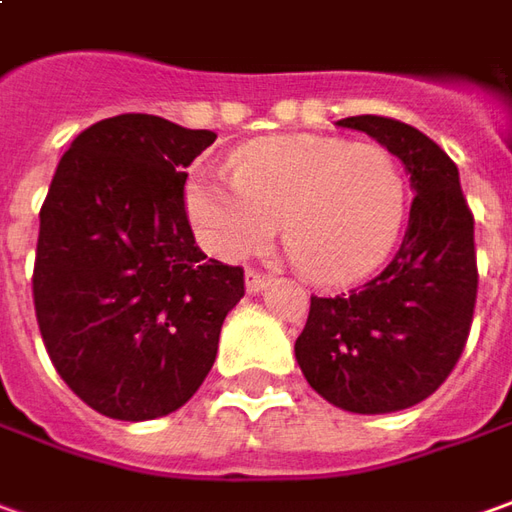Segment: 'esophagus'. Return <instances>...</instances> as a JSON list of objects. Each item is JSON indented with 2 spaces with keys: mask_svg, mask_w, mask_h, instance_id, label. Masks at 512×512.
<instances>
[{
  "mask_svg": "<svg viewBox=\"0 0 512 512\" xmlns=\"http://www.w3.org/2000/svg\"><path fill=\"white\" fill-rule=\"evenodd\" d=\"M267 284H270V276H267V273H262V270H248V273H245V287H248L250 295L262 292Z\"/></svg>",
  "mask_w": 512,
  "mask_h": 512,
  "instance_id": "obj_1",
  "label": "esophagus"
}]
</instances>
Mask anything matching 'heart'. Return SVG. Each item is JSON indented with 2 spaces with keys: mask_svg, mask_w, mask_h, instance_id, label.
I'll list each match as a JSON object with an SVG mask.
<instances>
[{
  "mask_svg": "<svg viewBox=\"0 0 512 512\" xmlns=\"http://www.w3.org/2000/svg\"><path fill=\"white\" fill-rule=\"evenodd\" d=\"M231 181L195 178L186 211L222 259L264 250L284 222L290 262L317 284L370 276L407 217V175L382 144L273 136L231 155Z\"/></svg>",
  "mask_w": 512,
  "mask_h": 512,
  "instance_id": "heart-1",
  "label": "heart"
}]
</instances>
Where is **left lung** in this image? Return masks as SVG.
Here are the masks:
<instances>
[{"label":"left lung","mask_w":512,"mask_h":512,"mask_svg":"<svg viewBox=\"0 0 512 512\" xmlns=\"http://www.w3.org/2000/svg\"><path fill=\"white\" fill-rule=\"evenodd\" d=\"M337 125L398 155L415 197L401 248L379 276L334 298L312 295L295 359L340 410H407L449 379L468 340L479 284L474 214L457 164L421 130L373 114Z\"/></svg>","instance_id":"1"}]
</instances>
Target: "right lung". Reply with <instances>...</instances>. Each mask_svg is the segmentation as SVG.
<instances>
[{"mask_svg":"<svg viewBox=\"0 0 512 512\" xmlns=\"http://www.w3.org/2000/svg\"><path fill=\"white\" fill-rule=\"evenodd\" d=\"M217 133L150 114L83 130L41 206L33 301L55 370L91 410L153 421L209 376L245 270L209 259L186 217V167Z\"/></svg>","mask_w":512,"mask_h":512,"instance_id":"add662e5","label":"right lung"}]
</instances>
